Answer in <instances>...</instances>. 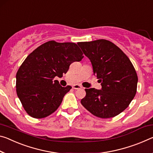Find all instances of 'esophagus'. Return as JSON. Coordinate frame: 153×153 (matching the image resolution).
<instances>
[{"instance_id": "1", "label": "esophagus", "mask_w": 153, "mask_h": 153, "mask_svg": "<svg viewBox=\"0 0 153 153\" xmlns=\"http://www.w3.org/2000/svg\"><path fill=\"white\" fill-rule=\"evenodd\" d=\"M72 88L74 89H80L82 88V86L79 85V84H75V85L72 86Z\"/></svg>"}]
</instances>
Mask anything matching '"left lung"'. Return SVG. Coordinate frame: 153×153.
Masks as SVG:
<instances>
[{"label": "left lung", "mask_w": 153, "mask_h": 153, "mask_svg": "<svg viewBox=\"0 0 153 153\" xmlns=\"http://www.w3.org/2000/svg\"><path fill=\"white\" fill-rule=\"evenodd\" d=\"M91 60L101 90L85 89L82 105L101 118L114 117L127 108L136 94L137 75L129 58L105 39L77 43Z\"/></svg>", "instance_id": "8db88e82"}]
</instances>
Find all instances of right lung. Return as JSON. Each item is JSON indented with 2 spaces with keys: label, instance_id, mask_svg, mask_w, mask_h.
Listing matches in <instances>:
<instances>
[{
  "label": "right lung",
  "instance_id": "add662e5",
  "mask_svg": "<svg viewBox=\"0 0 153 153\" xmlns=\"http://www.w3.org/2000/svg\"><path fill=\"white\" fill-rule=\"evenodd\" d=\"M76 43L50 41L39 46L16 74V93L26 113L35 118L52 114L71 86L62 87L54 77L66 74L70 65L83 59Z\"/></svg>",
  "mask_w": 153,
  "mask_h": 153
}]
</instances>
